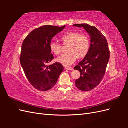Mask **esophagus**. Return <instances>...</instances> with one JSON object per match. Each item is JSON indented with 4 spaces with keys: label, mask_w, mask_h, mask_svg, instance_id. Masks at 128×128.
Returning a JSON list of instances; mask_svg holds the SVG:
<instances>
[{
    "label": "esophagus",
    "mask_w": 128,
    "mask_h": 128,
    "mask_svg": "<svg viewBox=\"0 0 128 128\" xmlns=\"http://www.w3.org/2000/svg\"><path fill=\"white\" fill-rule=\"evenodd\" d=\"M65 69H67V70H72L73 68H72V67H65Z\"/></svg>",
    "instance_id": "1"
}]
</instances>
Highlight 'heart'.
I'll list each match as a JSON object with an SVG mask.
<instances>
[{"label":"heart","mask_w":128,"mask_h":128,"mask_svg":"<svg viewBox=\"0 0 128 128\" xmlns=\"http://www.w3.org/2000/svg\"><path fill=\"white\" fill-rule=\"evenodd\" d=\"M64 45H68L69 53L62 54L56 58V61L64 66H69L74 62L76 58L82 59L88 54L90 47L89 38L85 34L74 32H65L60 37ZM51 51L56 55L59 54L61 50V45L52 41L50 44Z\"/></svg>","instance_id":"b5f03b06"}]
</instances>
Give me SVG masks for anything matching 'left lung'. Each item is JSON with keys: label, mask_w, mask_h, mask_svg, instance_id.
<instances>
[{"label": "left lung", "mask_w": 128, "mask_h": 128, "mask_svg": "<svg viewBox=\"0 0 128 128\" xmlns=\"http://www.w3.org/2000/svg\"><path fill=\"white\" fill-rule=\"evenodd\" d=\"M73 26L83 27L91 37L88 54L74 67L80 72V77L75 80L76 87L80 90L88 91L102 80L110 59V50L105 37L95 26L86 24H74Z\"/></svg>", "instance_id": "left-lung-1"}]
</instances>
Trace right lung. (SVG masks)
Masks as SVG:
<instances>
[{"instance_id": "obj_1", "label": "right lung", "mask_w": 128, "mask_h": 128, "mask_svg": "<svg viewBox=\"0 0 128 128\" xmlns=\"http://www.w3.org/2000/svg\"><path fill=\"white\" fill-rule=\"evenodd\" d=\"M65 27L45 25L31 32L22 42L20 61L26 77L33 87L45 91L56 84L64 67L59 62L48 66L53 59L50 44Z\"/></svg>"}]
</instances>
